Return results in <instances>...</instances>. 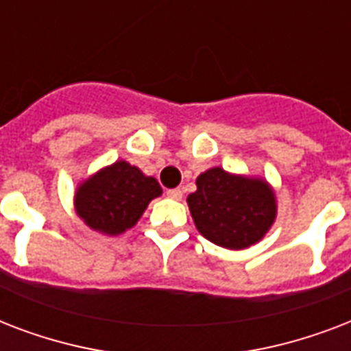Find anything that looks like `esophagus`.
Here are the masks:
<instances>
[{"instance_id": "esophagus-1", "label": "esophagus", "mask_w": 351, "mask_h": 351, "mask_svg": "<svg viewBox=\"0 0 351 351\" xmlns=\"http://www.w3.org/2000/svg\"><path fill=\"white\" fill-rule=\"evenodd\" d=\"M167 197L173 200H182V191L180 189H167Z\"/></svg>"}]
</instances>
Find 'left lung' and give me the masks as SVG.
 <instances>
[{
    "label": "left lung",
    "mask_w": 351,
    "mask_h": 351,
    "mask_svg": "<svg viewBox=\"0 0 351 351\" xmlns=\"http://www.w3.org/2000/svg\"><path fill=\"white\" fill-rule=\"evenodd\" d=\"M187 206L197 230L228 250L258 242L277 215L275 195L266 182L230 175L220 167L198 176Z\"/></svg>",
    "instance_id": "1"
}]
</instances>
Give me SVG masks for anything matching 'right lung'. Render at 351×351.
I'll list each match as a JSON object with an SVG mask.
<instances>
[{"label": "right lung", "instance_id": "obj_1", "mask_svg": "<svg viewBox=\"0 0 351 351\" xmlns=\"http://www.w3.org/2000/svg\"><path fill=\"white\" fill-rule=\"evenodd\" d=\"M158 182L123 160L96 173L76 191V211L85 224L106 234H120L136 224L153 198Z\"/></svg>", "mask_w": 351, "mask_h": 351}]
</instances>
